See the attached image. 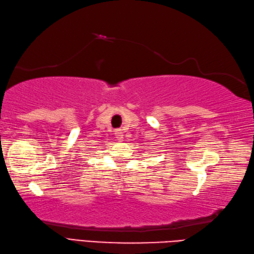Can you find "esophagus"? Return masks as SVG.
I'll use <instances>...</instances> for the list:
<instances>
[{
    "label": "esophagus",
    "instance_id": "obj_1",
    "mask_svg": "<svg viewBox=\"0 0 254 254\" xmlns=\"http://www.w3.org/2000/svg\"><path fill=\"white\" fill-rule=\"evenodd\" d=\"M115 136H116L118 141H122V140L124 139V133L122 132V130H120V129H117V130L115 131Z\"/></svg>",
    "mask_w": 254,
    "mask_h": 254
}]
</instances>
